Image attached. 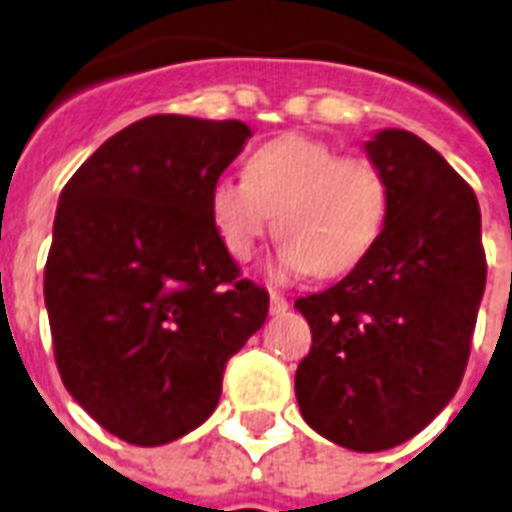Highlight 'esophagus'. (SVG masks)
Listing matches in <instances>:
<instances>
[{"mask_svg": "<svg viewBox=\"0 0 512 512\" xmlns=\"http://www.w3.org/2000/svg\"><path fill=\"white\" fill-rule=\"evenodd\" d=\"M288 306V298L280 296V293H272V296H269V312L272 314H285L288 312Z\"/></svg>", "mask_w": 512, "mask_h": 512, "instance_id": "34e87169", "label": "esophagus"}]
</instances>
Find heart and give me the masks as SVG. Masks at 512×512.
<instances>
[{
	"label": "heart",
	"instance_id": "obj_1",
	"mask_svg": "<svg viewBox=\"0 0 512 512\" xmlns=\"http://www.w3.org/2000/svg\"><path fill=\"white\" fill-rule=\"evenodd\" d=\"M388 211L386 179L365 158H341L306 134H282L245 161V182L219 179L208 214L232 259H251L272 216L282 275H343L365 259Z\"/></svg>",
	"mask_w": 512,
	"mask_h": 512
}]
</instances>
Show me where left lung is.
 Returning a JSON list of instances; mask_svg holds the SVG:
<instances>
[{"mask_svg":"<svg viewBox=\"0 0 512 512\" xmlns=\"http://www.w3.org/2000/svg\"><path fill=\"white\" fill-rule=\"evenodd\" d=\"M388 211L365 259L298 298L312 349L296 370L298 410L354 452L399 447L455 396L486 285L481 211L460 174L404 129L365 142Z\"/></svg>","mask_w":512,"mask_h":512,"instance_id":"8db88e82","label":"left lung"}]
</instances>
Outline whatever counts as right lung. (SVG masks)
Listing matches in <instances>:
<instances>
[{"mask_svg": "<svg viewBox=\"0 0 512 512\" xmlns=\"http://www.w3.org/2000/svg\"><path fill=\"white\" fill-rule=\"evenodd\" d=\"M251 129L150 116L102 142L60 192L44 269L68 394L137 447L198 428L224 365L269 312L216 235L208 195Z\"/></svg>", "mask_w": 512, "mask_h": 512, "instance_id": "obj_1", "label": "right lung"}]
</instances>
